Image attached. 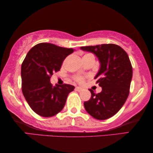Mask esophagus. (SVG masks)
Here are the masks:
<instances>
[{
  "mask_svg": "<svg viewBox=\"0 0 153 153\" xmlns=\"http://www.w3.org/2000/svg\"><path fill=\"white\" fill-rule=\"evenodd\" d=\"M75 90H76V91H79V92H80V91H82L83 88H81V87H79V86H77V87H76V88H75Z\"/></svg>",
  "mask_w": 153,
  "mask_h": 153,
  "instance_id": "esophagus-1",
  "label": "esophagus"
}]
</instances>
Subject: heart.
Here are the masks:
<instances>
[{"instance_id":"1","label":"heart","mask_w":153,"mask_h":153,"mask_svg":"<svg viewBox=\"0 0 153 153\" xmlns=\"http://www.w3.org/2000/svg\"><path fill=\"white\" fill-rule=\"evenodd\" d=\"M77 81H80V82H81V81H83V79L81 78V77H77Z\"/></svg>"}]
</instances>
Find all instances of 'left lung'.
<instances>
[{
    "instance_id": "1",
    "label": "left lung",
    "mask_w": 153,
    "mask_h": 153,
    "mask_svg": "<svg viewBox=\"0 0 153 153\" xmlns=\"http://www.w3.org/2000/svg\"><path fill=\"white\" fill-rule=\"evenodd\" d=\"M84 51L95 54L100 68L95 76L102 87L95 94L90 89L91 97L83 103L88 114L97 120H106L114 116L122 108L129 95L132 78V67L127 53L114 44L80 47Z\"/></svg>"
}]
</instances>
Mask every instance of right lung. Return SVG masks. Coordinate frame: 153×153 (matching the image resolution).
<instances>
[{"instance_id":"right-lung-1","label":"right lung","mask_w":153,"mask_h":153,"mask_svg":"<svg viewBox=\"0 0 153 153\" xmlns=\"http://www.w3.org/2000/svg\"><path fill=\"white\" fill-rule=\"evenodd\" d=\"M74 51L51 43H40L27 53L21 70L22 93L37 114L51 117L63 108L68 94L74 91V86H53L50 78L53 72L60 70L65 58Z\"/></svg>"}]
</instances>
